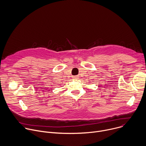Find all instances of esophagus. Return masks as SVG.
Here are the masks:
<instances>
[{
	"label": "esophagus",
	"mask_w": 146,
	"mask_h": 146,
	"mask_svg": "<svg viewBox=\"0 0 146 146\" xmlns=\"http://www.w3.org/2000/svg\"><path fill=\"white\" fill-rule=\"evenodd\" d=\"M74 78L75 79H77V78H78V77H74Z\"/></svg>",
	"instance_id": "1"
}]
</instances>
